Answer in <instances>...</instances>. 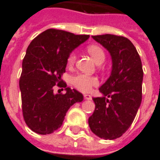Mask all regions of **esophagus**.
<instances>
[{
    "label": "esophagus",
    "instance_id": "1",
    "mask_svg": "<svg viewBox=\"0 0 160 160\" xmlns=\"http://www.w3.org/2000/svg\"><path fill=\"white\" fill-rule=\"evenodd\" d=\"M84 98L87 99V100H90L92 99V96H91L90 94H84Z\"/></svg>",
    "mask_w": 160,
    "mask_h": 160
}]
</instances>
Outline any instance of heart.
Returning a JSON list of instances; mask_svg holds the SVG:
<instances>
[{
  "label": "heart",
  "instance_id": "1",
  "mask_svg": "<svg viewBox=\"0 0 160 160\" xmlns=\"http://www.w3.org/2000/svg\"><path fill=\"white\" fill-rule=\"evenodd\" d=\"M87 51L90 54L91 56L92 57L94 62L97 64H101L104 62L105 60V54L104 50L101 49L99 46L91 45L87 48ZM76 59V55L75 53H71L70 56L68 58V65H72L75 62ZM72 84L76 87L78 90L81 92H89V91L95 86L98 84V80L96 77L88 76L86 74H78L72 78Z\"/></svg>",
  "mask_w": 160,
  "mask_h": 160
}]
</instances>
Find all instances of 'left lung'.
I'll list each match as a JSON object with an SVG mask.
<instances>
[{
    "mask_svg": "<svg viewBox=\"0 0 160 160\" xmlns=\"http://www.w3.org/2000/svg\"><path fill=\"white\" fill-rule=\"evenodd\" d=\"M92 38L109 51L112 67L110 77L99 87L103 96L92 98L95 110L88 123L97 136L114 140L128 129L141 105L142 64L135 47L126 38L104 34Z\"/></svg>",
    "mask_w": 160,
    "mask_h": 160,
    "instance_id": "left-lung-1",
    "label": "left lung"
}]
</instances>
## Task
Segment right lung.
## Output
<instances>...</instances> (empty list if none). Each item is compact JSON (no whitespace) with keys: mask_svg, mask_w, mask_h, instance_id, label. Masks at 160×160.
Segmentation results:
<instances>
[{"mask_svg":"<svg viewBox=\"0 0 160 160\" xmlns=\"http://www.w3.org/2000/svg\"><path fill=\"white\" fill-rule=\"evenodd\" d=\"M89 37L48 29L37 36L26 49L19 89L25 122L37 134L56 131L62 125L68 109L83 100L80 92L60 83L71 52ZM56 83L65 87L66 93L54 94Z\"/></svg>","mask_w":160,"mask_h":160,"instance_id":"add662e5","label":"right lung"}]
</instances>
